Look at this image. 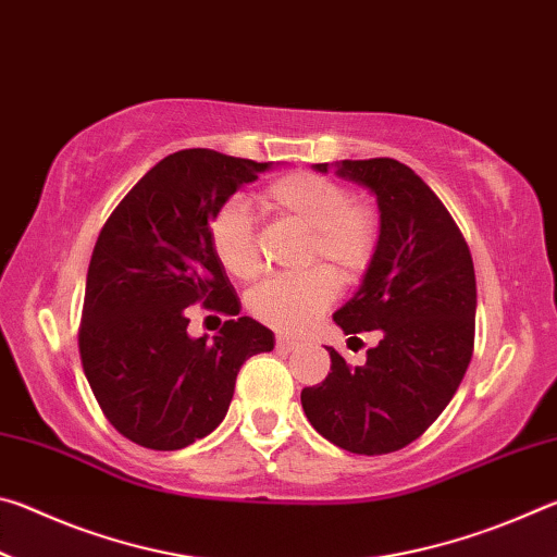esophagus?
I'll list each match as a JSON object with an SVG mask.
<instances>
[{
  "label": "esophagus",
  "instance_id": "esophagus-1",
  "mask_svg": "<svg viewBox=\"0 0 557 557\" xmlns=\"http://www.w3.org/2000/svg\"><path fill=\"white\" fill-rule=\"evenodd\" d=\"M301 344L297 342V338H289V336H277V348L280 351H295V348H299Z\"/></svg>",
  "mask_w": 557,
  "mask_h": 557
}]
</instances>
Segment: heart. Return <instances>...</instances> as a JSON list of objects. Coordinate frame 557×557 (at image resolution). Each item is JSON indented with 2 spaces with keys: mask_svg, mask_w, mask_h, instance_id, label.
I'll use <instances>...</instances> for the list:
<instances>
[{
  "mask_svg": "<svg viewBox=\"0 0 557 557\" xmlns=\"http://www.w3.org/2000/svg\"><path fill=\"white\" fill-rule=\"evenodd\" d=\"M260 203L265 211L309 231L301 265H319L338 285L356 282L371 265L379 245V219L371 206L351 201L342 184L312 172H292L272 182L260 194ZM209 238L228 275L238 280L258 275L256 228L240 203H223L213 213ZM325 276L312 270L270 277L250 292V312L277 332H305L334 297L332 282Z\"/></svg>",
  "mask_w": 557,
  "mask_h": 557,
  "instance_id": "heart-1",
  "label": "heart"
}]
</instances>
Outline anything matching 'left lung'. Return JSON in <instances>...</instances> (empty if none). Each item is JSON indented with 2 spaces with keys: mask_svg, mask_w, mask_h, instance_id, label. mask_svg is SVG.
<instances>
[{
  "mask_svg": "<svg viewBox=\"0 0 557 557\" xmlns=\"http://www.w3.org/2000/svg\"><path fill=\"white\" fill-rule=\"evenodd\" d=\"M363 186L379 206V245L334 322L381 332L363 366L326 346L332 373L301 391L312 428L354 455L418 440L457 393L474 348L476 277L469 248L435 191L395 159H342L314 172Z\"/></svg>",
  "mask_w": 557,
  "mask_h": 557,
  "instance_id": "left-lung-1",
  "label": "left lung"
}]
</instances>
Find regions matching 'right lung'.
Wrapping results in <instances>:
<instances>
[{"mask_svg":"<svg viewBox=\"0 0 557 557\" xmlns=\"http://www.w3.org/2000/svg\"><path fill=\"white\" fill-rule=\"evenodd\" d=\"M272 162L182 149L132 186L92 250L81 322L83 371L120 435L172 451L221 425L235 375L272 351L275 334L250 317L219 337H188L185 307L203 300L230 315L240 299L209 238L213 213Z\"/></svg>","mask_w":557,"mask_h":557,"instance_id":"add662e5","label":"right lung"}]
</instances>
